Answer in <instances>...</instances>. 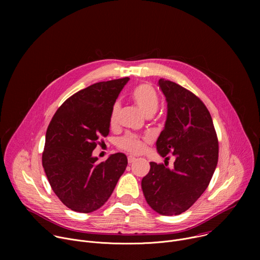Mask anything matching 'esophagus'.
Masks as SVG:
<instances>
[{
    "mask_svg": "<svg viewBox=\"0 0 260 260\" xmlns=\"http://www.w3.org/2000/svg\"><path fill=\"white\" fill-rule=\"evenodd\" d=\"M135 160H136V157H135V156L129 155V156L127 157V161H128V164H133Z\"/></svg>",
    "mask_w": 260,
    "mask_h": 260,
    "instance_id": "esophagus-1",
    "label": "esophagus"
}]
</instances>
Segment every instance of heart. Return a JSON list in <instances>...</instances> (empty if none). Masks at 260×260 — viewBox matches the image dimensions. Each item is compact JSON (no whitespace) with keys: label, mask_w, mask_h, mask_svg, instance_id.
<instances>
[{"label":"heart","mask_w":260,"mask_h":260,"mask_svg":"<svg viewBox=\"0 0 260 260\" xmlns=\"http://www.w3.org/2000/svg\"><path fill=\"white\" fill-rule=\"evenodd\" d=\"M131 99L140 108L146 116H152L158 108L159 98L154 87L149 83H141L137 85L131 92ZM120 104L114 103L110 113V125L115 126L118 119ZM117 146L122 150L138 153L143 149V143L140 137L126 134L117 141Z\"/></svg>","instance_id":"b5f03b06"}]
</instances>
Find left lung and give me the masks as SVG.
<instances>
[{
  "instance_id": "8db88e82",
  "label": "left lung",
  "mask_w": 260,
  "mask_h": 260,
  "mask_svg": "<svg viewBox=\"0 0 260 260\" xmlns=\"http://www.w3.org/2000/svg\"><path fill=\"white\" fill-rule=\"evenodd\" d=\"M159 88L168 103L164 131L156 141L158 153L173 169L150 162L142 179L146 202L165 216L188 210L207 189L218 162V139L205 104L191 91L170 80L159 79Z\"/></svg>"
}]
</instances>
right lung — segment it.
<instances>
[{
    "label": "right lung",
    "instance_id": "obj_1",
    "mask_svg": "<svg viewBox=\"0 0 260 260\" xmlns=\"http://www.w3.org/2000/svg\"><path fill=\"white\" fill-rule=\"evenodd\" d=\"M128 77L94 83L70 96L53 115L42 165L50 186L69 209L90 213L112 194L127 166L123 153L98 162L92 151L110 129V113Z\"/></svg>",
    "mask_w": 260,
    "mask_h": 260
}]
</instances>
